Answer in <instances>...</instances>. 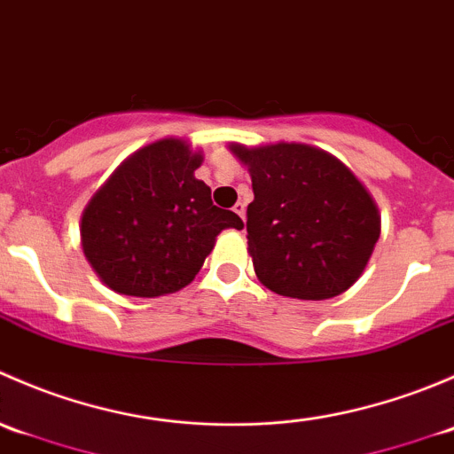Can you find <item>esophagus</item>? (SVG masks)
<instances>
[{"instance_id": "esophagus-1", "label": "esophagus", "mask_w": 454, "mask_h": 454, "mask_svg": "<svg viewBox=\"0 0 454 454\" xmlns=\"http://www.w3.org/2000/svg\"><path fill=\"white\" fill-rule=\"evenodd\" d=\"M232 210H235L241 219H246V201H237V204L232 206Z\"/></svg>"}]
</instances>
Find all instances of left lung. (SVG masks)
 Here are the masks:
<instances>
[{"label": "left lung", "mask_w": 454, "mask_h": 454, "mask_svg": "<svg viewBox=\"0 0 454 454\" xmlns=\"http://www.w3.org/2000/svg\"><path fill=\"white\" fill-rule=\"evenodd\" d=\"M231 151L248 167V250L268 290L303 301L333 299L367 268L380 213L363 182L318 146L277 142Z\"/></svg>", "instance_id": "8db88e82"}]
</instances>
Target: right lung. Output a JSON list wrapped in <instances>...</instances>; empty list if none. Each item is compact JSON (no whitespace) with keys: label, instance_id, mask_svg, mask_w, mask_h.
Wrapping results in <instances>:
<instances>
[{"label":"right lung","instance_id":"1","mask_svg":"<svg viewBox=\"0 0 454 454\" xmlns=\"http://www.w3.org/2000/svg\"><path fill=\"white\" fill-rule=\"evenodd\" d=\"M201 160L186 140L162 138L131 153L96 191L81 217V244L109 290L173 294L193 281L223 228H244L195 177Z\"/></svg>","mask_w":454,"mask_h":454}]
</instances>
